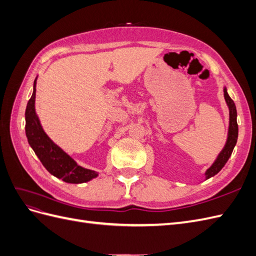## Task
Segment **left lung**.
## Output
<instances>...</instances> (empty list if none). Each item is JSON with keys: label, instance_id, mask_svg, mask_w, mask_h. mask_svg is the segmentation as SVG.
I'll list each match as a JSON object with an SVG mask.
<instances>
[{"label": "left lung", "instance_id": "8db88e82", "mask_svg": "<svg viewBox=\"0 0 256 256\" xmlns=\"http://www.w3.org/2000/svg\"><path fill=\"white\" fill-rule=\"evenodd\" d=\"M224 98H226V102L228 106L230 109V127H228V141L224 148L220 152V154L216 158V160L214 162V164L209 168L206 173V180L214 176L216 173L221 171V168L226 166L228 160L230 159L232 152H233L234 147L237 143V138H238V125H237V111H236V106L233 100L228 96L226 88H224Z\"/></svg>", "mask_w": 256, "mask_h": 256}]
</instances>
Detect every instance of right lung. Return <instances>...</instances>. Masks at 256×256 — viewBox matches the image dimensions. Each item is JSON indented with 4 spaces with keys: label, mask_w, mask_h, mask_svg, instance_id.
<instances>
[{
    "label": "right lung",
    "mask_w": 256,
    "mask_h": 256,
    "mask_svg": "<svg viewBox=\"0 0 256 256\" xmlns=\"http://www.w3.org/2000/svg\"><path fill=\"white\" fill-rule=\"evenodd\" d=\"M35 95L36 80L34 81L32 97L30 98L26 110V134L28 144L44 166L52 175L70 184L86 182L97 177V172L76 164L72 157H69L46 134L35 112Z\"/></svg>",
    "instance_id": "1"
}]
</instances>
